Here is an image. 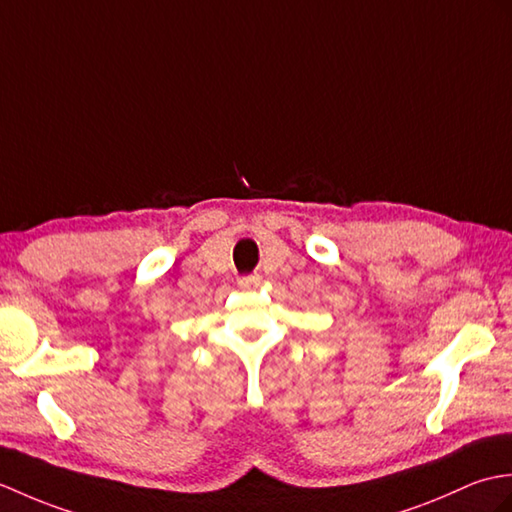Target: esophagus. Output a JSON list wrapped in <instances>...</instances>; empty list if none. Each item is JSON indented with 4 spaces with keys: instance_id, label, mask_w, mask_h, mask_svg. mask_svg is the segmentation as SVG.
I'll return each instance as SVG.
<instances>
[{
    "instance_id": "obj_1",
    "label": "esophagus",
    "mask_w": 512,
    "mask_h": 512,
    "mask_svg": "<svg viewBox=\"0 0 512 512\" xmlns=\"http://www.w3.org/2000/svg\"><path fill=\"white\" fill-rule=\"evenodd\" d=\"M260 285V276L252 274V276H241L238 278V287L241 289H254Z\"/></svg>"
}]
</instances>
